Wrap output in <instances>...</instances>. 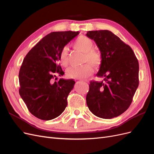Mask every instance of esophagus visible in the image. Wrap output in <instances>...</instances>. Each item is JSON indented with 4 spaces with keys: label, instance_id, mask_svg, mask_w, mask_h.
I'll return each mask as SVG.
<instances>
[{
    "label": "esophagus",
    "instance_id": "34e87169",
    "mask_svg": "<svg viewBox=\"0 0 154 154\" xmlns=\"http://www.w3.org/2000/svg\"><path fill=\"white\" fill-rule=\"evenodd\" d=\"M85 82H87V81H85Z\"/></svg>",
    "mask_w": 154,
    "mask_h": 154
}]
</instances>
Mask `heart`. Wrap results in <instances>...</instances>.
Wrapping results in <instances>:
<instances>
[{"instance_id":"obj_1","label":"heart","mask_w":154,"mask_h":154,"mask_svg":"<svg viewBox=\"0 0 154 154\" xmlns=\"http://www.w3.org/2000/svg\"><path fill=\"white\" fill-rule=\"evenodd\" d=\"M94 44L91 39L85 36H80L74 40L73 47L83 53V63H85L79 67L69 69L67 71V76L71 79H84L91 76L93 69L98 67L102 62V54L100 51L93 49ZM58 62L60 66L66 67L68 66V49L64 47L60 53ZM91 64V65L90 64Z\"/></svg>"}]
</instances>
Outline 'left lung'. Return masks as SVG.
<instances>
[{"label":"left lung","mask_w":154,"mask_h":154,"mask_svg":"<svg viewBox=\"0 0 154 154\" xmlns=\"http://www.w3.org/2000/svg\"><path fill=\"white\" fill-rule=\"evenodd\" d=\"M86 35L94 40L102 54L96 75L103 78L90 82L87 105L97 117H117L128 109L138 87V60L132 48L109 30L89 31Z\"/></svg>","instance_id":"1"}]
</instances>
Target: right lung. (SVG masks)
Returning a JSON list of instances; mask_svg holds the SVG:
<instances>
[{
  "mask_svg": "<svg viewBox=\"0 0 154 154\" xmlns=\"http://www.w3.org/2000/svg\"><path fill=\"white\" fill-rule=\"evenodd\" d=\"M78 31L52 32L44 36L27 53L20 69L19 94L30 112L37 118H57L67 105V96L75 82L60 78L64 74L57 63L60 53ZM56 79V78H55Z\"/></svg>",
  "mask_w": 154,
  "mask_h": 154,
  "instance_id": "obj_1",
  "label": "right lung"
}]
</instances>
